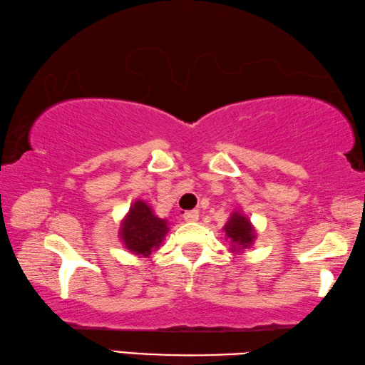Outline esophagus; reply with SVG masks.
Returning a JSON list of instances; mask_svg holds the SVG:
<instances>
[{
    "instance_id": "1",
    "label": "esophagus",
    "mask_w": 365,
    "mask_h": 365,
    "mask_svg": "<svg viewBox=\"0 0 365 365\" xmlns=\"http://www.w3.org/2000/svg\"><path fill=\"white\" fill-rule=\"evenodd\" d=\"M183 219L187 222H196L197 219H200V212H197V211H187V212H183Z\"/></svg>"
}]
</instances>
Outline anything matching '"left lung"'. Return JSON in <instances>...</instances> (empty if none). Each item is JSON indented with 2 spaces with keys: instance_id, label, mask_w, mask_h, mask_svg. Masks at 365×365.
<instances>
[{
  "instance_id": "obj_1",
  "label": "left lung",
  "mask_w": 365,
  "mask_h": 365,
  "mask_svg": "<svg viewBox=\"0 0 365 365\" xmlns=\"http://www.w3.org/2000/svg\"><path fill=\"white\" fill-rule=\"evenodd\" d=\"M225 238L232 243V251L240 252L255 243L256 230L251 225V220L240 211L232 212L230 219L224 227Z\"/></svg>"
}]
</instances>
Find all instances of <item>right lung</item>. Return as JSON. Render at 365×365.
<instances>
[{
    "mask_svg": "<svg viewBox=\"0 0 365 365\" xmlns=\"http://www.w3.org/2000/svg\"><path fill=\"white\" fill-rule=\"evenodd\" d=\"M168 232V220L159 219L145 201L137 200L122 220L119 235L132 255L143 257L159 248Z\"/></svg>",
    "mask_w": 365,
    "mask_h": 365,
    "instance_id": "obj_1",
    "label": "right lung"
}]
</instances>
